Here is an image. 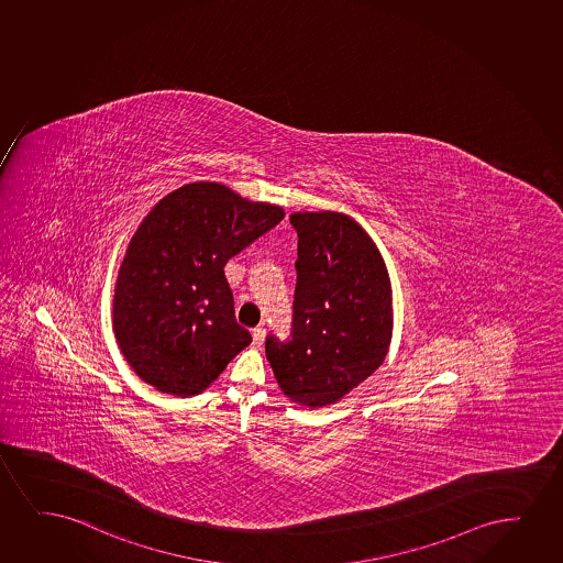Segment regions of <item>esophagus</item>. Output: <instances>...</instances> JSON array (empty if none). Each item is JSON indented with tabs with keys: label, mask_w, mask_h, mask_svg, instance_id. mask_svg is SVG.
I'll return each mask as SVG.
<instances>
[{
	"label": "esophagus",
	"mask_w": 563,
	"mask_h": 563,
	"mask_svg": "<svg viewBox=\"0 0 563 563\" xmlns=\"http://www.w3.org/2000/svg\"><path fill=\"white\" fill-rule=\"evenodd\" d=\"M264 336H266L264 325H256V328L253 329V346H255V349L263 346Z\"/></svg>",
	"instance_id": "obj_1"
}]
</instances>
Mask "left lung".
Instances as JSON below:
<instances>
[{"label": "left lung", "mask_w": 563, "mask_h": 563, "mask_svg": "<svg viewBox=\"0 0 563 563\" xmlns=\"http://www.w3.org/2000/svg\"><path fill=\"white\" fill-rule=\"evenodd\" d=\"M299 235L292 336L266 339L287 398L320 409L341 401L385 362L394 310L385 258L365 228L339 211L289 217Z\"/></svg>", "instance_id": "1"}]
</instances>
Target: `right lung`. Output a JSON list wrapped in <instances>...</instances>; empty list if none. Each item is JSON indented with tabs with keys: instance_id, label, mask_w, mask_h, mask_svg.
<instances>
[{
	"instance_id": "right-lung-1",
	"label": "right lung",
	"mask_w": 563,
	"mask_h": 563,
	"mask_svg": "<svg viewBox=\"0 0 563 563\" xmlns=\"http://www.w3.org/2000/svg\"><path fill=\"white\" fill-rule=\"evenodd\" d=\"M284 217V207L207 180L180 186L150 209L121 261L112 300L118 346L146 385L198 396L250 346L224 266Z\"/></svg>"
}]
</instances>
